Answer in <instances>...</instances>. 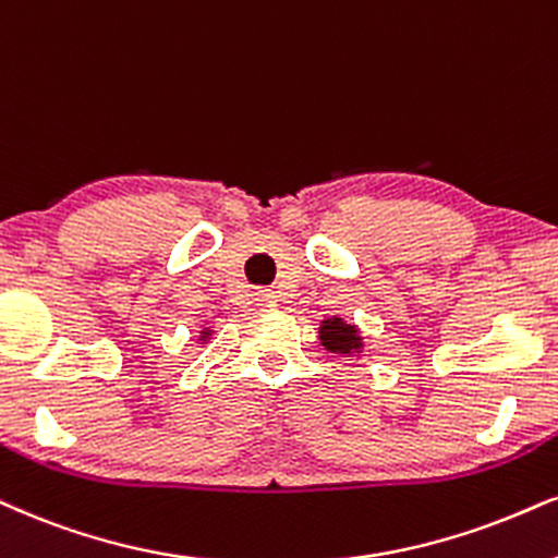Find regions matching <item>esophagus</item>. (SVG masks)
<instances>
[{
	"label": "esophagus",
	"instance_id": "esophagus-1",
	"mask_svg": "<svg viewBox=\"0 0 558 558\" xmlns=\"http://www.w3.org/2000/svg\"><path fill=\"white\" fill-rule=\"evenodd\" d=\"M256 302L260 307H274V302H277V294H274L271 290H258Z\"/></svg>",
	"mask_w": 558,
	"mask_h": 558
}]
</instances>
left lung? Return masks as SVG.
Listing matches in <instances>:
<instances>
[{
	"instance_id": "obj_1",
	"label": "left lung",
	"mask_w": 558,
	"mask_h": 558,
	"mask_svg": "<svg viewBox=\"0 0 558 558\" xmlns=\"http://www.w3.org/2000/svg\"><path fill=\"white\" fill-rule=\"evenodd\" d=\"M320 341L328 352H341V354H349L362 347V339L360 333H356V328L349 326V323H343L341 318L323 320Z\"/></svg>"
}]
</instances>
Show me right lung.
I'll return each mask as SVG.
<instances>
[{
	"label": "right lung",
	"mask_w": 558,
	"mask_h": 558,
	"mask_svg": "<svg viewBox=\"0 0 558 558\" xmlns=\"http://www.w3.org/2000/svg\"><path fill=\"white\" fill-rule=\"evenodd\" d=\"M204 333H206V331H204ZM204 339H206V336H204Z\"/></svg>",
	"instance_id": "obj_1"
}]
</instances>
